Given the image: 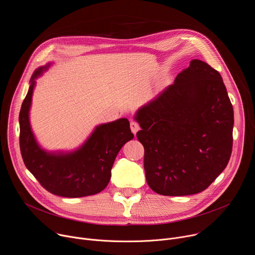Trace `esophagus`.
Instances as JSON below:
<instances>
[{
	"instance_id": "obj_1",
	"label": "esophagus",
	"mask_w": 255,
	"mask_h": 255,
	"mask_svg": "<svg viewBox=\"0 0 255 255\" xmlns=\"http://www.w3.org/2000/svg\"><path fill=\"white\" fill-rule=\"evenodd\" d=\"M139 129H140V126H139L138 123H135V122L130 123V130L132 131L133 134H135L136 131H138Z\"/></svg>"
}]
</instances>
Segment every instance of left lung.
<instances>
[{"mask_svg":"<svg viewBox=\"0 0 255 255\" xmlns=\"http://www.w3.org/2000/svg\"><path fill=\"white\" fill-rule=\"evenodd\" d=\"M134 120L147 183L160 195L199 193L230 160L233 106L219 71L201 60H192Z\"/></svg>","mask_w":255,"mask_h":255,"instance_id":"1","label":"left lung"}]
</instances>
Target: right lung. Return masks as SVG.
<instances>
[{
  "instance_id": "right-lung-1",
  "label": "right lung",
  "mask_w": 255,
  "mask_h": 255,
  "mask_svg": "<svg viewBox=\"0 0 255 255\" xmlns=\"http://www.w3.org/2000/svg\"><path fill=\"white\" fill-rule=\"evenodd\" d=\"M52 62L35 69L19 113L20 151L27 169L50 193L61 197H85L103 191L122 147L133 138L127 119L97 126L85 143L72 151H48L37 143L29 111L35 80Z\"/></svg>"
}]
</instances>
